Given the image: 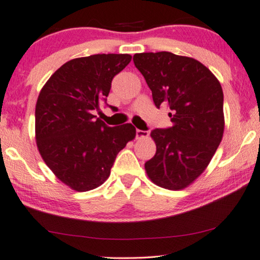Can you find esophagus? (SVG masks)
Returning <instances> with one entry per match:
<instances>
[{"label": "esophagus", "mask_w": 260, "mask_h": 260, "mask_svg": "<svg viewBox=\"0 0 260 260\" xmlns=\"http://www.w3.org/2000/svg\"><path fill=\"white\" fill-rule=\"evenodd\" d=\"M149 135V133L147 131H141V129H137L135 132V137L137 139H142V138H147Z\"/></svg>", "instance_id": "esophagus-1"}]
</instances>
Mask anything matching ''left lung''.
Returning <instances> with one entry per match:
<instances>
[{
	"label": "left lung",
	"mask_w": 260,
	"mask_h": 260,
	"mask_svg": "<svg viewBox=\"0 0 260 260\" xmlns=\"http://www.w3.org/2000/svg\"><path fill=\"white\" fill-rule=\"evenodd\" d=\"M134 65L152 90L155 106L167 105L173 126L153 129L154 157L145 164L158 187L180 190L208 167L224 132L223 90L210 70L172 52L135 53Z\"/></svg>",
	"instance_id": "8db88e82"
}]
</instances>
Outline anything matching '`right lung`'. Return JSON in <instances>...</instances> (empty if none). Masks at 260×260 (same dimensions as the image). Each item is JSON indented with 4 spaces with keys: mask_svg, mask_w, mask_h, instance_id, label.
<instances>
[{
    "mask_svg": "<svg viewBox=\"0 0 260 260\" xmlns=\"http://www.w3.org/2000/svg\"><path fill=\"white\" fill-rule=\"evenodd\" d=\"M132 59L127 53L76 58L57 70L36 104V142L46 166L76 191H88L110 176L115 157L135 138L132 123L108 127L95 119L112 79Z\"/></svg>",
    "mask_w": 260,
    "mask_h": 260,
    "instance_id": "add662e5",
    "label": "right lung"
}]
</instances>
